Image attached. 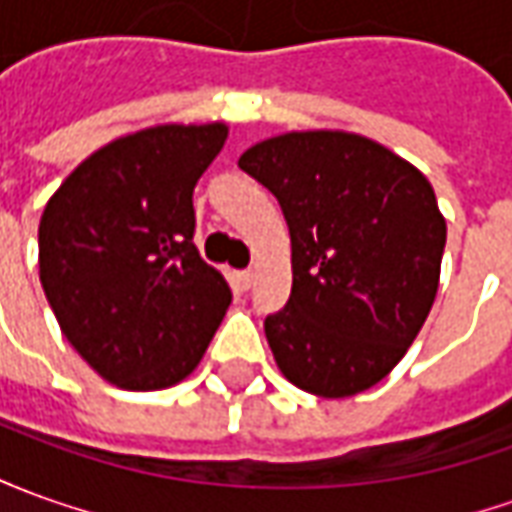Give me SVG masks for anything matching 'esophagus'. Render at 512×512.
<instances>
[{
  "label": "esophagus",
  "mask_w": 512,
  "mask_h": 512,
  "mask_svg": "<svg viewBox=\"0 0 512 512\" xmlns=\"http://www.w3.org/2000/svg\"><path fill=\"white\" fill-rule=\"evenodd\" d=\"M253 270H242V273H236V284H239V290H250L253 287Z\"/></svg>",
  "instance_id": "esophagus-1"
}]
</instances>
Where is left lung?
<instances>
[{
	"label": "left lung",
	"mask_w": 512,
	"mask_h": 512,
	"mask_svg": "<svg viewBox=\"0 0 512 512\" xmlns=\"http://www.w3.org/2000/svg\"><path fill=\"white\" fill-rule=\"evenodd\" d=\"M239 167L290 225L292 292L267 315L278 370L320 398L370 390L396 368L435 303L446 220L424 172L345 130H292Z\"/></svg>",
	"instance_id": "8db88e82"
}]
</instances>
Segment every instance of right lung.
<instances>
[{
  "mask_svg": "<svg viewBox=\"0 0 512 512\" xmlns=\"http://www.w3.org/2000/svg\"><path fill=\"white\" fill-rule=\"evenodd\" d=\"M222 122L155 125L91 153L49 197L38 273L63 337L125 390H164L203 359L231 303L200 259L192 192Z\"/></svg>",
  "mask_w": 512,
  "mask_h": 512,
  "instance_id": "right-lung-1",
  "label": "right lung"
}]
</instances>
